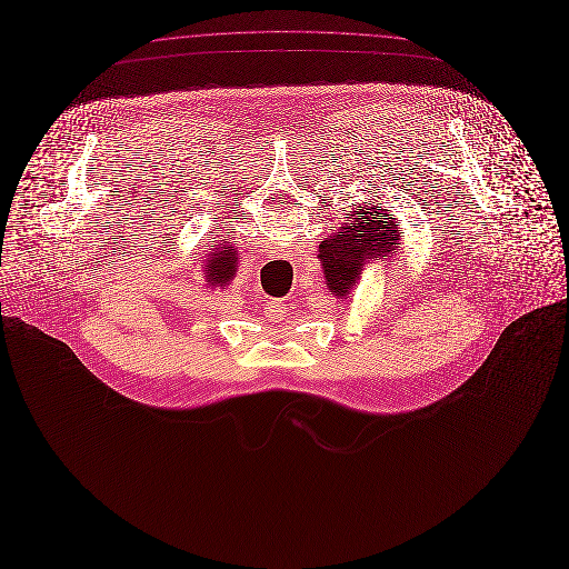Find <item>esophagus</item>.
Segmentation results:
<instances>
[{"instance_id":"esophagus-1","label":"esophagus","mask_w":569,"mask_h":569,"mask_svg":"<svg viewBox=\"0 0 569 569\" xmlns=\"http://www.w3.org/2000/svg\"><path fill=\"white\" fill-rule=\"evenodd\" d=\"M280 315H284V301L273 299V301H268V303H266V317H270V319H280Z\"/></svg>"}]
</instances>
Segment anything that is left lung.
<instances>
[{
    "label": "left lung",
    "instance_id": "8db88e82",
    "mask_svg": "<svg viewBox=\"0 0 569 569\" xmlns=\"http://www.w3.org/2000/svg\"><path fill=\"white\" fill-rule=\"evenodd\" d=\"M400 224L396 218L381 216L377 208L353 213V220L345 222L333 236L319 243V261L326 273L329 293L338 299L351 296L359 278L372 261H383L400 248Z\"/></svg>",
    "mask_w": 569,
    "mask_h": 569
}]
</instances>
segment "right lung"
<instances>
[{
	"mask_svg": "<svg viewBox=\"0 0 569 569\" xmlns=\"http://www.w3.org/2000/svg\"><path fill=\"white\" fill-rule=\"evenodd\" d=\"M240 270V250L233 241H218L203 259V273L210 287L224 289Z\"/></svg>",
	"mask_w": 569,
	"mask_h": 569,
	"instance_id": "right-lung-1",
	"label": "right lung"
}]
</instances>
